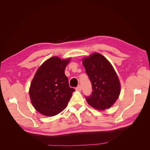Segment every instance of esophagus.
Here are the masks:
<instances>
[{"label":"esophagus","mask_w":150,"mask_h":150,"mask_svg":"<svg viewBox=\"0 0 150 150\" xmlns=\"http://www.w3.org/2000/svg\"><path fill=\"white\" fill-rule=\"evenodd\" d=\"M76 89L77 91H81V89H82V86H81V85H79L78 87L76 88Z\"/></svg>","instance_id":"esophagus-1"}]
</instances>
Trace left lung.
<instances>
[{"label": "left lung", "mask_w": 150, "mask_h": 150, "mask_svg": "<svg viewBox=\"0 0 150 150\" xmlns=\"http://www.w3.org/2000/svg\"><path fill=\"white\" fill-rule=\"evenodd\" d=\"M83 62L93 89L89 96H85L86 101L99 110L110 108L118 98L121 89L115 69L111 63L99 53L84 58Z\"/></svg>", "instance_id": "obj_1"}]
</instances>
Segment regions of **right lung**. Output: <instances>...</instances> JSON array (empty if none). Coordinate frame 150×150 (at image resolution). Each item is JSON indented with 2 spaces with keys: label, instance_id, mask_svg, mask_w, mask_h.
I'll list each match as a JSON object with an SVG mask.
<instances>
[{
  "label": "right lung",
  "instance_id": "add662e5",
  "mask_svg": "<svg viewBox=\"0 0 150 150\" xmlns=\"http://www.w3.org/2000/svg\"><path fill=\"white\" fill-rule=\"evenodd\" d=\"M69 61L51 57L39 68L32 81L30 100L35 110L43 115L53 116L62 111L75 91L69 87L64 74Z\"/></svg>",
  "mask_w": 150,
  "mask_h": 150
}]
</instances>
